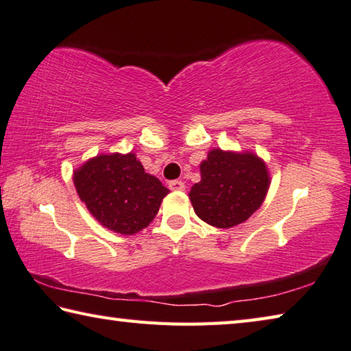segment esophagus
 <instances>
[{"label":"esophagus","mask_w":351,"mask_h":351,"mask_svg":"<svg viewBox=\"0 0 351 351\" xmlns=\"http://www.w3.org/2000/svg\"><path fill=\"white\" fill-rule=\"evenodd\" d=\"M169 189L171 191H184V183L182 180L169 182Z\"/></svg>","instance_id":"esophagus-1"}]
</instances>
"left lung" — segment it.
Wrapping results in <instances>:
<instances>
[{
    "label": "left lung",
    "mask_w": 351,
    "mask_h": 351,
    "mask_svg": "<svg viewBox=\"0 0 351 351\" xmlns=\"http://www.w3.org/2000/svg\"><path fill=\"white\" fill-rule=\"evenodd\" d=\"M202 180L189 191L198 218L218 229L241 224L261 206L270 186L266 162L252 151L214 148L200 163Z\"/></svg>",
    "instance_id": "left-lung-1"
}]
</instances>
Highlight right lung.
I'll use <instances>...</instances> for the list:
<instances>
[{"instance_id": "obj_1", "label": "right lung", "mask_w": 351, "mask_h": 351, "mask_svg": "<svg viewBox=\"0 0 351 351\" xmlns=\"http://www.w3.org/2000/svg\"><path fill=\"white\" fill-rule=\"evenodd\" d=\"M79 198L104 228L134 235L154 220L169 189L145 173L134 153L99 154L73 171Z\"/></svg>"}]
</instances>
